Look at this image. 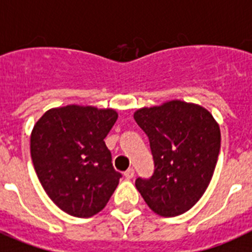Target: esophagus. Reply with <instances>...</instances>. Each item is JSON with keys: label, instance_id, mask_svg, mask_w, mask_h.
Instances as JSON below:
<instances>
[{"label": "esophagus", "instance_id": "34e87169", "mask_svg": "<svg viewBox=\"0 0 252 252\" xmlns=\"http://www.w3.org/2000/svg\"><path fill=\"white\" fill-rule=\"evenodd\" d=\"M124 177H126V179H132L133 177H134V169L129 168L126 172H124Z\"/></svg>", "mask_w": 252, "mask_h": 252}]
</instances>
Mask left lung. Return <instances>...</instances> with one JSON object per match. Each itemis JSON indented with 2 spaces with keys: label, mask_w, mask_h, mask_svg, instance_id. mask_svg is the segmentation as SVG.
I'll use <instances>...</instances> for the list:
<instances>
[{
  "label": "left lung",
  "mask_w": 252,
  "mask_h": 252,
  "mask_svg": "<svg viewBox=\"0 0 252 252\" xmlns=\"http://www.w3.org/2000/svg\"><path fill=\"white\" fill-rule=\"evenodd\" d=\"M134 120L147 134L155 172L136 187L154 213L177 217L205 193L220 150V128L197 103L170 100L136 110Z\"/></svg>",
  "instance_id": "8db88e82"
}]
</instances>
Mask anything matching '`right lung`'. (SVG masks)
Masks as SVG:
<instances>
[{
	"label": "right lung",
	"instance_id": "add662e5",
	"mask_svg": "<svg viewBox=\"0 0 252 252\" xmlns=\"http://www.w3.org/2000/svg\"><path fill=\"white\" fill-rule=\"evenodd\" d=\"M114 109L66 105L47 110L31 134V155L42 187L56 206L77 218L100 213L119 185L105 137Z\"/></svg>",
	"mask_w": 252,
	"mask_h": 252
}]
</instances>
